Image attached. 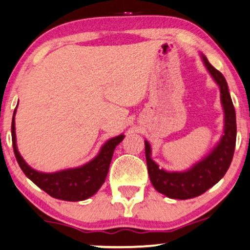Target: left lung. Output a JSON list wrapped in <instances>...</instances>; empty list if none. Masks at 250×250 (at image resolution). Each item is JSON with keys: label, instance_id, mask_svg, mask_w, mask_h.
<instances>
[{"label": "left lung", "instance_id": "1", "mask_svg": "<svg viewBox=\"0 0 250 250\" xmlns=\"http://www.w3.org/2000/svg\"><path fill=\"white\" fill-rule=\"evenodd\" d=\"M202 60L206 69L217 82L220 88V101L224 109V134L217 146L208 155L200 160L196 165L186 171H166L160 169L153 161L150 155V145L145 140V153H146L147 168L150 182L156 191L172 199H190L200 196L217 184L232 162L236 141V118L232 98H230L229 85L219 70L208 62L205 55L202 54Z\"/></svg>", "mask_w": 250, "mask_h": 250}]
</instances>
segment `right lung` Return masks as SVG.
I'll list each match as a JSON object with an SVG mask.
<instances>
[{
  "label": "right lung",
  "instance_id": "obj_1",
  "mask_svg": "<svg viewBox=\"0 0 250 250\" xmlns=\"http://www.w3.org/2000/svg\"><path fill=\"white\" fill-rule=\"evenodd\" d=\"M15 115H16V109L14 111L11 123L12 147H14L15 156L25 176L30 178L37 187L44 190L53 198L67 200V202L84 200L94 196L100 190V188L105 182L113 150L117 145L124 139V134L107 140L102 146L96 158L81 167L70 168L57 172H40L31 168L18 152L16 132H15Z\"/></svg>",
  "mask_w": 250,
  "mask_h": 250
}]
</instances>
